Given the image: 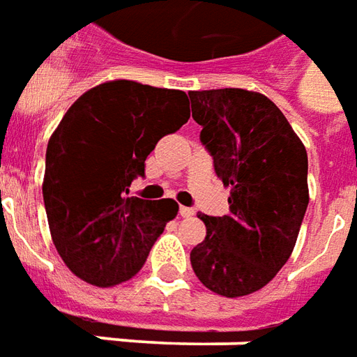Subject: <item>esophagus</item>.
I'll return each instance as SVG.
<instances>
[{"mask_svg": "<svg viewBox=\"0 0 357 357\" xmlns=\"http://www.w3.org/2000/svg\"><path fill=\"white\" fill-rule=\"evenodd\" d=\"M193 213H195V211L189 209V207H181V209H179V215H181L183 219H189V217H193Z\"/></svg>", "mask_w": 357, "mask_h": 357, "instance_id": "esophagus-1", "label": "esophagus"}]
</instances>
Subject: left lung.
<instances>
[{"instance_id": "8db88e82", "label": "left lung", "mask_w": 357, "mask_h": 357, "mask_svg": "<svg viewBox=\"0 0 357 357\" xmlns=\"http://www.w3.org/2000/svg\"><path fill=\"white\" fill-rule=\"evenodd\" d=\"M191 113L230 213L201 215L205 240L191 250L199 281L222 297L268 285L289 260L309 205L307 150L278 105L240 87L191 91Z\"/></svg>"}]
</instances>
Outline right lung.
Masks as SVG:
<instances>
[{"instance_id": "obj_1", "label": "right lung", "mask_w": 357, "mask_h": 357, "mask_svg": "<svg viewBox=\"0 0 357 357\" xmlns=\"http://www.w3.org/2000/svg\"><path fill=\"white\" fill-rule=\"evenodd\" d=\"M188 119L183 91L132 79L99 84L68 109L46 146L43 197L52 242L76 278L111 287L142 270L179 207L127 197L128 185Z\"/></svg>"}]
</instances>
